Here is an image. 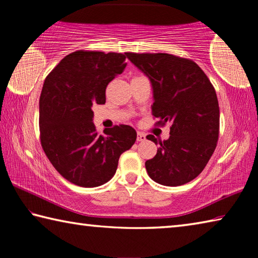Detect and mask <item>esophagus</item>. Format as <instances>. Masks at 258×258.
<instances>
[{
	"instance_id": "esophagus-1",
	"label": "esophagus",
	"mask_w": 258,
	"mask_h": 258,
	"mask_svg": "<svg viewBox=\"0 0 258 258\" xmlns=\"http://www.w3.org/2000/svg\"><path fill=\"white\" fill-rule=\"evenodd\" d=\"M137 140H138L139 142H143V141H146V135L143 134V133H141V132H138Z\"/></svg>"
}]
</instances>
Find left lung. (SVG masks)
<instances>
[{
    "mask_svg": "<svg viewBox=\"0 0 258 258\" xmlns=\"http://www.w3.org/2000/svg\"><path fill=\"white\" fill-rule=\"evenodd\" d=\"M126 56L150 78L156 125L171 124L168 140L147 137L160 146L154 158L146 161L148 175L161 185L185 184L203 172L217 146L220 107L215 89L191 59L134 52Z\"/></svg>",
    "mask_w": 258,
    "mask_h": 258,
    "instance_id": "obj_1",
    "label": "left lung"
}]
</instances>
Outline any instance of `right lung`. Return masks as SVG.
Returning <instances> with one entry per match:
<instances>
[{
  "label": "right lung",
  "instance_id": "1",
  "mask_svg": "<svg viewBox=\"0 0 258 258\" xmlns=\"http://www.w3.org/2000/svg\"><path fill=\"white\" fill-rule=\"evenodd\" d=\"M126 55L78 50L46 76L40 97V139L53 167L67 181L95 187L115 175L120 155L131 149L137 132L115 125L99 134L93 104H104L109 83L124 72Z\"/></svg>",
  "mask_w": 258,
  "mask_h": 258
}]
</instances>
